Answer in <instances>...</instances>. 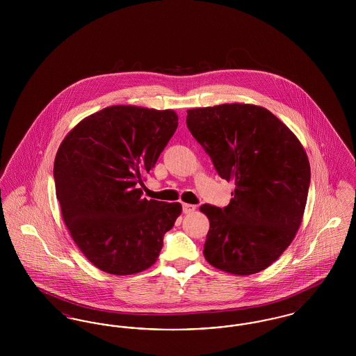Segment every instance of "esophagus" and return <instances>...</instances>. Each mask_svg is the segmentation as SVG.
<instances>
[{"instance_id": "esophagus-1", "label": "esophagus", "mask_w": 356, "mask_h": 356, "mask_svg": "<svg viewBox=\"0 0 356 356\" xmlns=\"http://www.w3.org/2000/svg\"><path fill=\"white\" fill-rule=\"evenodd\" d=\"M195 209H196V205L183 203V212H184V213H191V212H193Z\"/></svg>"}]
</instances>
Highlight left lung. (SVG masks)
Returning <instances> with one entry per match:
<instances>
[{
  "instance_id": "1",
  "label": "left lung",
  "mask_w": 356,
  "mask_h": 356,
  "mask_svg": "<svg viewBox=\"0 0 356 356\" xmlns=\"http://www.w3.org/2000/svg\"><path fill=\"white\" fill-rule=\"evenodd\" d=\"M186 113L189 132L219 176L236 186L227 207H200L209 219L204 256L234 275L263 271L286 251L303 219L311 180L305 148L261 106L222 104Z\"/></svg>"
}]
</instances>
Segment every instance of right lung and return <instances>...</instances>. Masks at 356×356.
I'll return each mask as SVG.
<instances>
[{"label": "right lung", "mask_w": 356, "mask_h": 356, "mask_svg": "<svg viewBox=\"0 0 356 356\" xmlns=\"http://www.w3.org/2000/svg\"><path fill=\"white\" fill-rule=\"evenodd\" d=\"M177 115L115 105L79 122L54 159L56 196L70 236L99 270L149 268L181 204L143 199L149 173L177 128Z\"/></svg>", "instance_id": "add662e5"}]
</instances>
